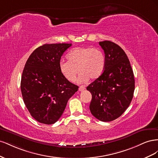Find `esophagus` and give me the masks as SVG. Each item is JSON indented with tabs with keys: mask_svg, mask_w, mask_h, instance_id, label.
Masks as SVG:
<instances>
[{
	"mask_svg": "<svg viewBox=\"0 0 158 158\" xmlns=\"http://www.w3.org/2000/svg\"><path fill=\"white\" fill-rule=\"evenodd\" d=\"M85 89V87L84 85H80L79 87V91H80V92H82V91H84Z\"/></svg>",
	"mask_w": 158,
	"mask_h": 158,
	"instance_id": "obj_1",
	"label": "esophagus"
}]
</instances>
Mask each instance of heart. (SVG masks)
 <instances>
[{"mask_svg":"<svg viewBox=\"0 0 158 158\" xmlns=\"http://www.w3.org/2000/svg\"><path fill=\"white\" fill-rule=\"evenodd\" d=\"M67 59L60 62L59 70L64 78L71 82L75 81L78 71V82L84 83L89 78L98 79L106 67V56L98 48L76 47L69 52Z\"/></svg>","mask_w":158,"mask_h":158,"instance_id":"1","label":"heart"}]
</instances>
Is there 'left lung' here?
Instances as JSON below:
<instances>
[{"label": "left lung", "mask_w": 158, "mask_h": 158, "mask_svg": "<svg viewBox=\"0 0 158 158\" xmlns=\"http://www.w3.org/2000/svg\"><path fill=\"white\" fill-rule=\"evenodd\" d=\"M106 63L103 73L87 87L92 94L91 113L103 122L120 117L130 105L135 88L128 56L120 46L110 41H100Z\"/></svg>", "instance_id": "obj_1"}]
</instances>
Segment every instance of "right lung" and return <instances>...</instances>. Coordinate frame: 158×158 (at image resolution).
<instances>
[{
	"label": "right lung",
	"instance_id": "right-lung-1",
	"mask_svg": "<svg viewBox=\"0 0 158 158\" xmlns=\"http://www.w3.org/2000/svg\"><path fill=\"white\" fill-rule=\"evenodd\" d=\"M71 44H45L26 61L21 78L23 102L35 120L46 125L56 123L78 86L66 80L59 70L62 55Z\"/></svg>",
	"mask_w": 158,
	"mask_h": 158
}]
</instances>
